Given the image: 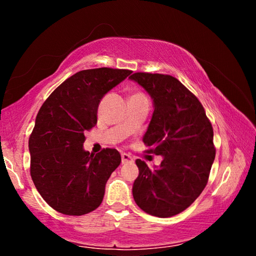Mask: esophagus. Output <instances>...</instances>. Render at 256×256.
<instances>
[{"mask_svg": "<svg viewBox=\"0 0 256 256\" xmlns=\"http://www.w3.org/2000/svg\"><path fill=\"white\" fill-rule=\"evenodd\" d=\"M133 158L131 156L128 154H122V164H126V162H132Z\"/></svg>", "mask_w": 256, "mask_h": 256, "instance_id": "obj_1", "label": "esophagus"}]
</instances>
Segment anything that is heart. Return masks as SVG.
Segmentation results:
<instances>
[{"label": "heart", "instance_id": "1", "mask_svg": "<svg viewBox=\"0 0 256 256\" xmlns=\"http://www.w3.org/2000/svg\"><path fill=\"white\" fill-rule=\"evenodd\" d=\"M131 98H146L144 94H141V92H136V94H133L132 96H131Z\"/></svg>", "mask_w": 256, "mask_h": 256}]
</instances>
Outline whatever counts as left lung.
Masks as SVG:
<instances>
[{
  "label": "left lung",
  "mask_w": 256,
  "mask_h": 256,
  "mask_svg": "<svg viewBox=\"0 0 256 256\" xmlns=\"http://www.w3.org/2000/svg\"><path fill=\"white\" fill-rule=\"evenodd\" d=\"M130 79L152 98L144 142L149 152L162 157L154 170L136 160L133 198L146 214L168 218L188 209L204 190L216 157L214 130L202 104L176 78L138 72Z\"/></svg>",
  "instance_id": "left-lung-1"
}]
</instances>
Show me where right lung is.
<instances>
[{"instance_id": "obj_1", "label": "right lung", "mask_w": 256, "mask_h": 256, "mask_svg": "<svg viewBox=\"0 0 256 256\" xmlns=\"http://www.w3.org/2000/svg\"><path fill=\"white\" fill-rule=\"evenodd\" d=\"M131 73L110 68L76 72L38 112L29 138L30 175L47 204L60 214L82 216L102 202L120 154L110 148L97 154L86 151L84 132L96 125L102 98Z\"/></svg>"}]
</instances>
